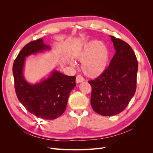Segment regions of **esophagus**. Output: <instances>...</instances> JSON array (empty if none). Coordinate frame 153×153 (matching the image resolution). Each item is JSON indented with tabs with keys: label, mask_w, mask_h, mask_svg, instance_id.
<instances>
[{
	"label": "esophagus",
	"mask_w": 153,
	"mask_h": 153,
	"mask_svg": "<svg viewBox=\"0 0 153 153\" xmlns=\"http://www.w3.org/2000/svg\"><path fill=\"white\" fill-rule=\"evenodd\" d=\"M84 80H85L84 78H83L81 75H77L76 77V83H80V82H84Z\"/></svg>",
	"instance_id": "34e87169"
}]
</instances>
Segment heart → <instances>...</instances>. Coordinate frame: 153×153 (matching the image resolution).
I'll use <instances>...</instances> for the list:
<instances>
[{
    "label": "heart",
    "instance_id": "b5f03b06",
    "mask_svg": "<svg viewBox=\"0 0 153 153\" xmlns=\"http://www.w3.org/2000/svg\"><path fill=\"white\" fill-rule=\"evenodd\" d=\"M82 63V70L87 76L96 78L107 68L110 52L100 41L94 40L87 43L75 57ZM71 65L73 64L71 63Z\"/></svg>",
    "mask_w": 153,
    "mask_h": 153
}]
</instances>
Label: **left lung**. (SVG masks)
<instances>
[{
    "label": "left lung",
    "instance_id": "obj_1",
    "mask_svg": "<svg viewBox=\"0 0 153 153\" xmlns=\"http://www.w3.org/2000/svg\"><path fill=\"white\" fill-rule=\"evenodd\" d=\"M115 53L108 67L92 87L91 104L103 116L117 115L126 108L137 88L138 61L133 49L124 41L111 36Z\"/></svg>",
    "mask_w": 153,
    "mask_h": 153
}]
</instances>
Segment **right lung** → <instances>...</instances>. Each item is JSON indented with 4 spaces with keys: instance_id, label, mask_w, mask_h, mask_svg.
I'll list each match as a JSON object with an SVG mask.
<instances>
[{
    "instance_id": "1",
    "label": "right lung",
    "mask_w": 153,
    "mask_h": 153,
    "mask_svg": "<svg viewBox=\"0 0 153 153\" xmlns=\"http://www.w3.org/2000/svg\"><path fill=\"white\" fill-rule=\"evenodd\" d=\"M39 39L27 44L15 60L13 73L17 98L30 113L47 120L59 117L66 110L70 92L76 86L75 76H67L53 70L39 83L30 84L23 74L25 57L50 50Z\"/></svg>"
}]
</instances>
